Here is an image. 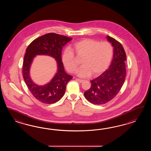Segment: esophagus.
I'll use <instances>...</instances> for the list:
<instances>
[{
	"instance_id": "esophagus-1",
	"label": "esophagus",
	"mask_w": 151,
	"mask_h": 151,
	"mask_svg": "<svg viewBox=\"0 0 151 151\" xmlns=\"http://www.w3.org/2000/svg\"><path fill=\"white\" fill-rule=\"evenodd\" d=\"M76 80H77V81H78L79 82H80V83H82V82L84 81V80H81V79H76Z\"/></svg>"
}]
</instances>
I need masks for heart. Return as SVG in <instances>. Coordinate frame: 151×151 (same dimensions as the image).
<instances>
[{
	"label": "heart",
	"mask_w": 151,
	"mask_h": 151,
	"mask_svg": "<svg viewBox=\"0 0 151 151\" xmlns=\"http://www.w3.org/2000/svg\"><path fill=\"white\" fill-rule=\"evenodd\" d=\"M64 51L62 61L69 72L73 73L78 68L73 53L78 57H82V66L77 71L78 76L85 78L92 75L96 76L103 73L109 66L112 59L114 49L109 42H100L92 39H84L75 42L71 48Z\"/></svg>",
	"instance_id": "1"
}]
</instances>
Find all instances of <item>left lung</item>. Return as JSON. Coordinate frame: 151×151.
<instances>
[{
	"mask_svg": "<svg viewBox=\"0 0 151 151\" xmlns=\"http://www.w3.org/2000/svg\"><path fill=\"white\" fill-rule=\"evenodd\" d=\"M112 44L114 56L110 67L99 77L91 81V86L84 92L85 98L95 105L104 104L113 99L124 85L126 78V55L121 44L107 36Z\"/></svg>",
	"mask_w": 151,
	"mask_h": 151,
	"instance_id": "8db88e82",
	"label": "left lung"
}]
</instances>
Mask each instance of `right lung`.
<instances>
[{
  "instance_id": "add662e5",
  "label": "right lung",
  "mask_w": 151,
  "mask_h": 151,
  "mask_svg": "<svg viewBox=\"0 0 151 151\" xmlns=\"http://www.w3.org/2000/svg\"><path fill=\"white\" fill-rule=\"evenodd\" d=\"M71 40V37L48 33L37 37L27 46L24 58L23 78L32 95L42 103L51 104L60 100L64 96L68 83L73 78L65 71L61 60L63 46ZM37 55H50L57 63L58 70L55 76L50 82L42 86L35 84L29 76L32 60Z\"/></svg>"
}]
</instances>
